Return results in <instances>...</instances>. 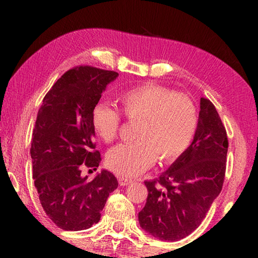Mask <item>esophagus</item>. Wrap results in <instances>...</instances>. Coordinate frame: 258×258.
Returning <instances> with one entry per match:
<instances>
[{
    "instance_id": "34e87169",
    "label": "esophagus",
    "mask_w": 258,
    "mask_h": 258,
    "mask_svg": "<svg viewBox=\"0 0 258 258\" xmlns=\"http://www.w3.org/2000/svg\"><path fill=\"white\" fill-rule=\"evenodd\" d=\"M118 182H119V184L121 186H125V185H128L130 184L131 180H128V178H126V177H123V176H119Z\"/></svg>"
}]
</instances>
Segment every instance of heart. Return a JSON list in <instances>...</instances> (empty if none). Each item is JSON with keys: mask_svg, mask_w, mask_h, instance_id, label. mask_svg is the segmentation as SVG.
Segmentation results:
<instances>
[{"mask_svg": "<svg viewBox=\"0 0 258 258\" xmlns=\"http://www.w3.org/2000/svg\"><path fill=\"white\" fill-rule=\"evenodd\" d=\"M121 111L130 121H139L138 141L123 143L108 152L107 164L113 172L134 177L154 164L171 163L190 147L198 125L194 102L184 94L167 87L145 84L121 92ZM92 124L104 142L118 137L121 112L106 103L93 108Z\"/></svg>", "mask_w": 258, "mask_h": 258, "instance_id": "1", "label": "heart"}]
</instances>
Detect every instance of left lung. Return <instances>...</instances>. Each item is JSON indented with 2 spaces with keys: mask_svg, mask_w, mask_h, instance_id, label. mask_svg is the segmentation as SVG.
I'll use <instances>...</instances> for the list:
<instances>
[{
  "mask_svg": "<svg viewBox=\"0 0 258 258\" xmlns=\"http://www.w3.org/2000/svg\"><path fill=\"white\" fill-rule=\"evenodd\" d=\"M228 147V135L215 106L202 98L190 147L158 178L145 181L148 197L139 213L141 228L168 241L194 232L223 186Z\"/></svg>",
  "mask_w": 258,
  "mask_h": 258,
  "instance_id": "left-lung-1",
  "label": "left lung"
}]
</instances>
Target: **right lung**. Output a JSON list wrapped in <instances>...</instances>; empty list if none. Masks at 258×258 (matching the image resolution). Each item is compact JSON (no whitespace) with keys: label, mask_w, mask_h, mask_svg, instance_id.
<instances>
[{"label":"right lung","mask_w":258,"mask_h":258,"mask_svg":"<svg viewBox=\"0 0 258 258\" xmlns=\"http://www.w3.org/2000/svg\"><path fill=\"white\" fill-rule=\"evenodd\" d=\"M117 76L92 66L69 69L45 94L37 112L30 147L34 184L46 215L62 230L97 224L109 195L118 186L106 169L91 181L81 174L86 167L95 171L101 161L92 111Z\"/></svg>","instance_id":"add662e5"}]
</instances>
